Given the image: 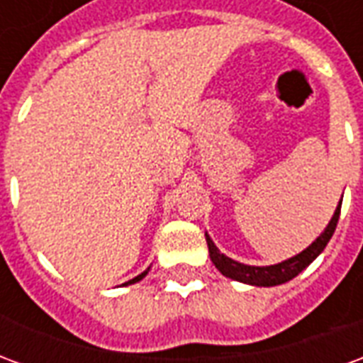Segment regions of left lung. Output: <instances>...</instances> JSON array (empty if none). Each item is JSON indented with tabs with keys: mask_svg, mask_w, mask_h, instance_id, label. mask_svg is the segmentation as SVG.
<instances>
[{
	"mask_svg": "<svg viewBox=\"0 0 363 363\" xmlns=\"http://www.w3.org/2000/svg\"><path fill=\"white\" fill-rule=\"evenodd\" d=\"M340 206H342V200H340V204L336 208L333 220L328 221L327 229L317 237V241H313L303 252H299V255H296V257H291V259L288 260H284V262H278V264H272V267H249V264H241V262L229 259L223 252H220V249L213 245L212 239L206 235L210 259H212L216 268H218L223 276H228L231 280L243 281V284H251V286H278V284L289 281L291 278H296L297 274L301 272L303 268L309 267L313 260L317 259L320 252H323V249L327 247V243L330 241V237L335 233L338 218H340Z\"/></svg>",
	"mask_w": 363,
	"mask_h": 363,
	"instance_id": "8db88e82",
	"label": "left lung"
}]
</instances>
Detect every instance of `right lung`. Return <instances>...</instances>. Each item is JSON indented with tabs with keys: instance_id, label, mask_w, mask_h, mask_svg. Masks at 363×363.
<instances>
[{
	"instance_id": "1",
	"label": "right lung",
	"mask_w": 363,
	"mask_h": 363,
	"mask_svg": "<svg viewBox=\"0 0 363 363\" xmlns=\"http://www.w3.org/2000/svg\"><path fill=\"white\" fill-rule=\"evenodd\" d=\"M145 274H147V270H145V272H142L140 274V276H135L134 280H130V281H126V284H135V281H140L143 278V276H145Z\"/></svg>"
}]
</instances>
